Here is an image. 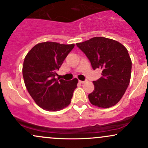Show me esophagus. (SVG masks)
<instances>
[{"label":"esophagus","instance_id":"34e87169","mask_svg":"<svg viewBox=\"0 0 148 148\" xmlns=\"http://www.w3.org/2000/svg\"><path fill=\"white\" fill-rule=\"evenodd\" d=\"M85 82H86V81H79V83H84Z\"/></svg>","mask_w":148,"mask_h":148}]
</instances>
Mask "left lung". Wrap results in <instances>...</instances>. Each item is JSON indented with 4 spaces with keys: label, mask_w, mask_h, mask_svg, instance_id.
<instances>
[{
    "label": "left lung",
    "mask_w": 148,
    "mask_h": 148,
    "mask_svg": "<svg viewBox=\"0 0 148 148\" xmlns=\"http://www.w3.org/2000/svg\"><path fill=\"white\" fill-rule=\"evenodd\" d=\"M94 69H102V76L93 81L94 91L88 95L94 106L108 108L115 106L127 90L131 77L132 60L121 43L105 37H94L76 43Z\"/></svg>",
    "instance_id": "obj_1"
}]
</instances>
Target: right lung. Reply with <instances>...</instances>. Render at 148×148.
<instances>
[{"mask_svg":"<svg viewBox=\"0 0 148 148\" xmlns=\"http://www.w3.org/2000/svg\"><path fill=\"white\" fill-rule=\"evenodd\" d=\"M74 47V44L40 42L32 48L25 58L23 66L25 85L36 103L43 110L59 111L71 103L78 79L65 81L56 79V76Z\"/></svg>","mask_w":148,"mask_h":148,"instance_id":"obj_1","label":"right lung"}]
</instances>
